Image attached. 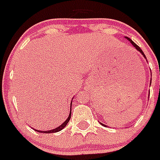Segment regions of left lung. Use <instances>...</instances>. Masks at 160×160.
Segmentation results:
<instances>
[{"mask_svg":"<svg viewBox=\"0 0 160 160\" xmlns=\"http://www.w3.org/2000/svg\"><path fill=\"white\" fill-rule=\"evenodd\" d=\"M127 39H129V41H130V43H132V44H133V47H134V48H135L137 49L138 51H139V52H141V53H142V55H143V57H145V54H144V53H143L142 50V49H141V48H139V47H138V45H137V44H136V43H134V42H133V41H132V40H131V39H129V38H127ZM101 125H103V126H105V127H107V126H106V125H103V124H101Z\"/></svg>","mask_w":160,"mask_h":160,"instance_id":"obj_1","label":"left lung"}]
</instances>
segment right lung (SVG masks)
Segmentation results:
<instances>
[{
    "label": "right lung",
    "instance_id": "obj_1",
    "mask_svg": "<svg viewBox=\"0 0 160 160\" xmlns=\"http://www.w3.org/2000/svg\"><path fill=\"white\" fill-rule=\"evenodd\" d=\"M71 104H72V103H71ZM70 117H71V112H69V117L67 118L66 121H65V122H64L63 124H62V125H60L59 127H57V129H52V130H48V131H39V130H35V131H37V132H39V133H57V132H58V131L61 130V129H64V128H65V127L66 126V125H67V124H68V123H69V120H70Z\"/></svg>",
    "mask_w": 160,
    "mask_h": 160
}]
</instances>
